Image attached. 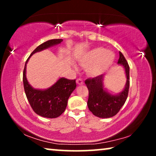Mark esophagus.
<instances>
[{
  "label": "esophagus",
  "instance_id": "34e87169",
  "mask_svg": "<svg viewBox=\"0 0 156 156\" xmlns=\"http://www.w3.org/2000/svg\"><path fill=\"white\" fill-rule=\"evenodd\" d=\"M76 84L78 85H82L84 84V82H83L82 80H81V79H77V80H76Z\"/></svg>",
  "mask_w": 156,
  "mask_h": 156
}]
</instances>
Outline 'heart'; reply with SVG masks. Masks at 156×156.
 <instances>
[{
	"label": "heart",
	"mask_w": 156,
	"mask_h": 156,
	"mask_svg": "<svg viewBox=\"0 0 156 156\" xmlns=\"http://www.w3.org/2000/svg\"><path fill=\"white\" fill-rule=\"evenodd\" d=\"M115 54L112 51L103 48L92 49L79 59L81 65L87 67L89 75L99 76L108 71L115 60Z\"/></svg>",
	"instance_id": "obj_1"
}]
</instances>
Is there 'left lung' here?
Masks as SVG:
<instances>
[{
    "label": "left lung",
    "mask_w": 156,
    "mask_h": 156,
    "mask_svg": "<svg viewBox=\"0 0 156 156\" xmlns=\"http://www.w3.org/2000/svg\"><path fill=\"white\" fill-rule=\"evenodd\" d=\"M118 65L123 66L126 77L124 88L120 92L112 94L104 88V75L87 79L85 81L89 89L88 108L99 118L107 119L115 116L126 101L129 89V66L121 52H119Z\"/></svg>",
    "instance_id": "left-lung-1"
}]
</instances>
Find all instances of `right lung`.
Wrapping results in <instances>:
<instances>
[{
  "label": "right lung",
  "mask_w": 156,
  "mask_h": 156,
  "mask_svg": "<svg viewBox=\"0 0 156 156\" xmlns=\"http://www.w3.org/2000/svg\"><path fill=\"white\" fill-rule=\"evenodd\" d=\"M62 41V39H53L38 46L27 59L23 71V85L27 99L34 112L45 118H57L65 112L68 99L76 89V80L59 77L54 84L48 89H35L30 84L27 80V64L35 53L60 44Z\"/></svg>",
  "instance_id": "add662e5"
}]
</instances>
